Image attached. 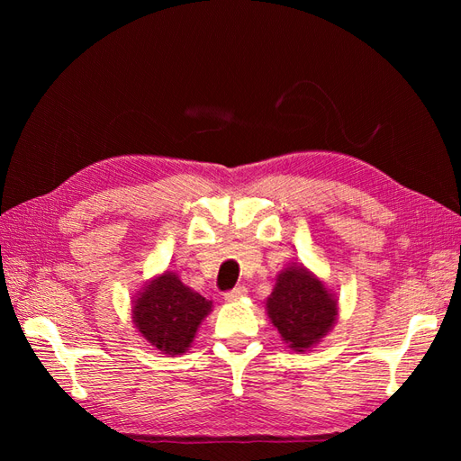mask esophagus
Segmentation results:
<instances>
[{
  "label": "esophagus",
  "instance_id": "34e87169",
  "mask_svg": "<svg viewBox=\"0 0 461 461\" xmlns=\"http://www.w3.org/2000/svg\"><path fill=\"white\" fill-rule=\"evenodd\" d=\"M248 294V288L246 286H234L232 290H227L225 292V300L227 302H239L240 298H244Z\"/></svg>",
  "mask_w": 461,
  "mask_h": 461
}]
</instances>
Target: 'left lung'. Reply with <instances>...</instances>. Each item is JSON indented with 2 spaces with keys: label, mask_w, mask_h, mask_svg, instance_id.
<instances>
[{
  "label": "left lung",
  "mask_w": 461,
  "mask_h": 461,
  "mask_svg": "<svg viewBox=\"0 0 461 461\" xmlns=\"http://www.w3.org/2000/svg\"><path fill=\"white\" fill-rule=\"evenodd\" d=\"M267 312L283 340L296 352L317 344L337 321V300L303 267H288L276 278Z\"/></svg>",
  "instance_id": "left-lung-1"
}]
</instances>
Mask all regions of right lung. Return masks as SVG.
I'll list each match as a JSON object with an SVG mask.
<instances>
[{"label":"right lung","instance_id":"add662e5","mask_svg":"<svg viewBox=\"0 0 461 461\" xmlns=\"http://www.w3.org/2000/svg\"><path fill=\"white\" fill-rule=\"evenodd\" d=\"M212 303L180 283L173 273L151 281L134 302L132 319L142 337L165 354H183Z\"/></svg>","mask_w":461,"mask_h":461}]
</instances>
